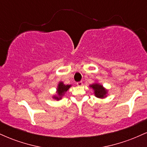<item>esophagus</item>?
<instances>
[{"label": "esophagus", "instance_id": "1", "mask_svg": "<svg viewBox=\"0 0 147 147\" xmlns=\"http://www.w3.org/2000/svg\"><path fill=\"white\" fill-rule=\"evenodd\" d=\"M77 85L78 86H83V82H77Z\"/></svg>", "mask_w": 147, "mask_h": 147}]
</instances>
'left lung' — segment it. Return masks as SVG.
<instances>
[{"mask_svg": "<svg viewBox=\"0 0 147 147\" xmlns=\"http://www.w3.org/2000/svg\"><path fill=\"white\" fill-rule=\"evenodd\" d=\"M90 87L92 88L94 90L95 96L97 98L104 99L107 97L108 90L103 86L102 85L98 83H95L90 85Z\"/></svg>", "mask_w": 147, "mask_h": 147, "instance_id": "left-lung-1", "label": "left lung"}]
</instances>
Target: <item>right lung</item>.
I'll use <instances>...</instances> for the list:
<instances>
[{"label": "right lung", "instance_id": "right-lung-1", "mask_svg": "<svg viewBox=\"0 0 147 147\" xmlns=\"http://www.w3.org/2000/svg\"><path fill=\"white\" fill-rule=\"evenodd\" d=\"M71 87V85H65L63 83V82H60L58 84L57 88V95H53L52 98L54 99H56V100L59 101L60 99H62L63 96L65 95V92H67V90H68Z\"/></svg>", "mask_w": 147, "mask_h": 147}]
</instances>
